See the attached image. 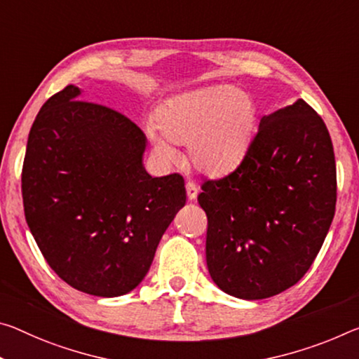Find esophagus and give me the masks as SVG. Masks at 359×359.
<instances>
[{
	"mask_svg": "<svg viewBox=\"0 0 359 359\" xmlns=\"http://www.w3.org/2000/svg\"><path fill=\"white\" fill-rule=\"evenodd\" d=\"M185 189H187V196H189V200H195L198 195V187L193 184V182H187Z\"/></svg>",
	"mask_w": 359,
	"mask_h": 359,
	"instance_id": "esophagus-1",
	"label": "esophagus"
}]
</instances>
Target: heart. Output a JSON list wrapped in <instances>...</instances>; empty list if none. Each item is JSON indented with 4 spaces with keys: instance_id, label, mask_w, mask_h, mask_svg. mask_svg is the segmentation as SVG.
Wrapping results in <instances>:
<instances>
[{
    "instance_id": "1",
    "label": "heart",
    "mask_w": 359,
    "mask_h": 359,
    "mask_svg": "<svg viewBox=\"0 0 359 359\" xmlns=\"http://www.w3.org/2000/svg\"><path fill=\"white\" fill-rule=\"evenodd\" d=\"M257 105L252 95L229 86L203 88L175 95L158 108L156 129H149L151 145L164 161H175L170 144H189L193 166L222 175L240 166L252 144Z\"/></svg>"
}]
</instances>
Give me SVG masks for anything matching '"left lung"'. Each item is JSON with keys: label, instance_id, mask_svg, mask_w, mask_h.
I'll return each mask as SVG.
<instances>
[{"label": "left lung", "instance_id": "1", "mask_svg": "<svg viewBox=\"0 0 359 359\" xmlns=\"http://www.w3.org/2000/svg\"><path fill=\"white\" fill-rule=\"evenodd\" d=\"M201 190L212 281L246 300L286 291L309 271L334 219L337 174L326 124L302 99L264 116L240 166Z\"/></svg>", "mask_w": 359, "mask_h": 359}]
</instances>
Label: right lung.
<instances>
[{
    "label": "right lung",
    "mask_w": 359,
    "mask_h": 359,
    "mask_svg": "<svg viewBox=\"0 0 359 359\" xmlns=\"http://www.w3.org/2000/svg\"><path fill=\"white\" fill-rule=\"evenodd\" d=\"M67 86L46 100L22 168L25 219L43 257L78 291L118 297L144 280L159 240L185 206L180 174L151 177L147 137Z\"/></svg>",
    "instance_id": "right-lung-1"
}]
</instances>
